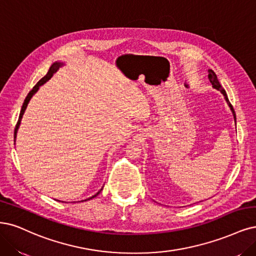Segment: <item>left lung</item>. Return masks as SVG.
Returning <instances> with one entry per match:
<instances>
[{
	"label": "left lung",
	"instance_id": "8db88e82",
	"mask_svg": "<svg viewBox=\"0 0 256 256\" xmlns=\"http://www.w3.org/2000/svg\"><path fill=\"white\" fill-rule=\"evenodd\" d=\"M208 79H210V84H212V86H213L214 89H216V90L220 91V92L222 93V95L224 96V100H226V102H228V107H230V109H231V111H232V113H233V116H234L235 122H236V116H235V111H234V109H233V106L231 104V102H228V96H226V91H224V88L222 86V84H219L218 78H217L216 74L214 73L213 70H208Z\"/></svg>",
	"mask_w": 256,
	"mask_h": 256
}]
</instances>
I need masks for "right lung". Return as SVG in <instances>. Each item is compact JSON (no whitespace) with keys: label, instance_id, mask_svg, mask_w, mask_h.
I'll return each instance as SVG.
<instances>
[{"label":"right lung","instance_id":"right-lung-1","mask_svg":"<svg viewBox=\"0 0 256 256\" xmlns=\"http://www.w3.org/2000/svg\"><path fill=\"white\" fill-rule=\"evenodd\" d=\"M64 66V64L62 62H55V64H52V66H50V70H48V74L44 76L43 78H41L40 80L36 84V86H34L32 89V91L28 94V96H26V98H25V100H24V102H23V106H22V109H21V112H20V116H19V120H18V122H16V128H14V142H16V132H18V129H19V126H20V122H21V120H22V116H23V114H24V112H25V110H26V107H28V102H30V98H32V95L36 93L38 90H39V86H42L43 84H46L48 79L52 76V74L54 73H56L57 72V70L60 68V66ZM102 190V188L100 190V192H98L95 194L94 196H92V197H90L89 199H86V200H90V199H92V198H94V197H96L98 195V194Z\"/></svg>","mask_w":256,"mask_h":256}]
</instances>
